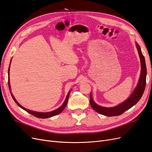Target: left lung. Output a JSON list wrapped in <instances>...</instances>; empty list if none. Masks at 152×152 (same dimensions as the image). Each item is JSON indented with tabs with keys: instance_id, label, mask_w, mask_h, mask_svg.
Instances as JSON below:
<instances>
[{
	"instance_id": "1",
	"label": "left lung",
	"mask_w": 152,
	"mask_h": 152,
	"mask_svg": "<svg viewBox=\"0 0 152 152\" xmlns=\"http://www.w3.org/2000/svg\"><path fill=\"white\" fill-rule=\"evenodd\" d=\"M136 46L138 50V55L140 58L141 63V74L137 86H136L134 90L129 97L123 102L119 104L114 107H106L99 106L94 101L92 94L90 95V104L92 109L97 113L105 115L106 116H116L121 115L131 107H132L137 104L142 97L146 86V66L145 57L141 51L140 45L136 43Z\"/></svg>"
}]
</instances>
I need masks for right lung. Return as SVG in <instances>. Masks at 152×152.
Returning a JSON list of instances; mask_svg holds the SVG:
<instances>
[{
	"instance_id": "obj_1",
	"label": "right lung",
	"mask_w": 152,
	"mask_h": 152,
	"mask_svg": "<svg viewBox=\"0 0 152 152\" xmlns=\"http://www.w3.org/2000/svg\"><path fill=\"white\" fill-rule=\"evenodd\" d=\"M10 63H11V61H10ZM9 70H10V65H9V70H8V75H9V78H8V85H9V90H10V94H11L12 96V97L13 98L14 101H15V102L20 107L22 108L23 109H24V111H27L28 113L31 114L33 115L34 116L36 117V118H42V119H45V118H51L52 116H56V115L60 113H61L62 112L63 110H64L65 109V107H66V104H67V102H68V100H69V96H70V92L72 90H70L69 93H68L67 96L66 97V99L64 101V102L63 103L62 105L58 109H56L55 110H54V111H51V112H47V113H41V112H36V111H31V110H29L28 109H26L25 107H23L20 104L16 101V99H15V97H14L12 93L11 92V89H10V82H9Z\"/></svg>"
}]
</instances>
